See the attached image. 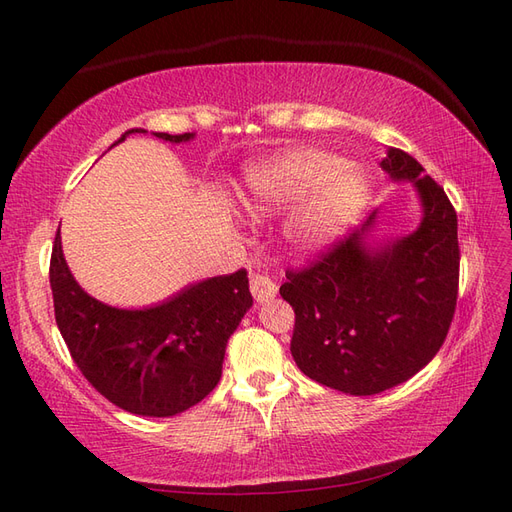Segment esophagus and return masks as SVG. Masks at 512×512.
I'll return each mask as SVG.
<instances>
[{
    "mask_svg": "<svg viewBox=\"0 0 512 512\" xmlns=\"http://www.w3.org/2000/svg\"><path fill=\"white\" fill-rule=\"evenodd\" d=\"M250 290H252L254 299L258 303L269 301V299H273L275 294H277L275 282L271 280L269 275H262V273H252V277H250Z\"/></svg>",
    "mask_w": 512,
    "mask_h": 512,
    "instance_id": "34e87169",
    "label": "esophagus"
}]
</instances>
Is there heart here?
I'll list each match as a JSON object with an SVG mask.
<instances>
[{
    "label": "heart",
    "instance_id": "b5f03b06",
    "mask_svg": "<svg viewBox=\"0 0 512 512\" xmlns=\"http://www.w3.org/2000/svg\"><path fill=\"white\" fill-rule=\"evenodd\" d=\"M245 194L254 209H286L305 200L288 232L303 250H316L361 218L369 183L361 170L329 151L294 149L250 166Z\"/></svg>",
    "mask_w": 512,
    "mask_h": 512
}]
</instances>
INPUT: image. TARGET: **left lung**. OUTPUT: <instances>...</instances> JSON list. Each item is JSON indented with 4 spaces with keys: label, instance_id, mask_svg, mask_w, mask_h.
<instances>
[{
    "label": "left lung",
    "instance_id": "8db88e82",
    "mask_svg": "<svg viewBox=\"0 0 512 512\" xmlns=\"http://www.w3.org/2000/svg\"><path fill=\"white\" fill-rule=\"evenodd\" d=\"M380 166L410 181L423 203L412 235L367 247L376 211L303 269L280 294L294 309L290 352L307 378L348 395L410 380L442 348L459 290L457 213L410 153L389 147Z\"/></svg>",
    "mask_w": 512,
    "mask_h": 512
}]
</instances>
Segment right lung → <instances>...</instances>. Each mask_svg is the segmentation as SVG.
Instances as JSON below:
<instances>
[{
  "mask_svg": "<svg viewBox=\"0 0 512 512\" xmlns=\"http://www.w3.org/2000/svg\"><path fill=\"white\" fill-rule=\"evenodd\" d=\"M132 132L145 130H128L117 143ZM153 134L170 143L194 136ZM49 277L57 327L76 367L111 404L141 416H175L203 401L222 378L228 337L252 307L245 269L192 284L156 307L104 305L76 284L59 230Z\"/></svg>",
  "mask_w": 512,
  "mask_h": 512,
  "instance_id": "add662e5",
  "label": "right lung"
}]
</instances>
